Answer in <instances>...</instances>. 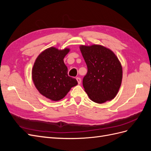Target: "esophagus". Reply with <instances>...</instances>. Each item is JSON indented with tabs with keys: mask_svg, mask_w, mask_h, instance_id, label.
<instances>
[{
	"mask_svg": "<svg viewBox=\"0 0 151 151\" xmlns=\"http://www.w3.org/2000/svg\"><path fill=\"white\" fill-rule=\"evenodd\" d=\"M76 80H77V83H78V84H80L81 83V79L80 77H77V78H76Z\"/></svg>",
	"mask_w": 151,
	"mask_h": 151,
	"instance_id": "1",
	"label": "esophagus"
}]
</instances>
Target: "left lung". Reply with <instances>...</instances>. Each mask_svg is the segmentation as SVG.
<instances>
[{"label":"left lung","instance_id":"8db88e82","mask_svg":"<svg viewBox=\"0 0 151 151\" xmlns=\"http://www.w3.org/2000/svg\"><path fill=\"white\" fill-rule=\"evenodd\" d=\"M81 52L88 67L83 84L93 101L101 104L113 99L120 88L122 67L111 50L102 45H81Z\"/></svg>","mask_w":151,"mask_h":151}]
</instances>
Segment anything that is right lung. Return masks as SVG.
I'll return each instance as SVG.
<instances>
[{"instance_id": "right-lung-1", "label": "right lung", "mask_w": 151, "mask_h": 151, "mask_svg": "<svg viewBox=\"0 0 151 151\" xmlns=\"http://www.w3.org/2000/svg\"><path fill=\"white\" fill-rule=\"evenodd\" d=\"M69 48L58 50L50 47L36 58L32 70V79L41 94L54 101L64 98L77 81L67 74L63 58Z\"/></svg>"}]
</instances>
